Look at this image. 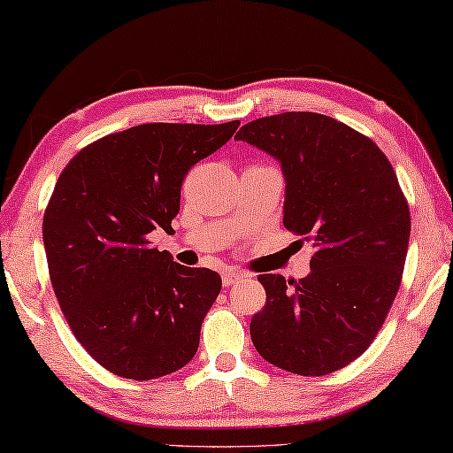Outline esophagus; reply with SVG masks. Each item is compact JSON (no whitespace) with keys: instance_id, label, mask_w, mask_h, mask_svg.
<instances>
[{"instance_id":"1","label":"esophagus","mask_w":453,"mask_h":453,"mask_svg":"<svg viewBox=\"0 0 453 453\" xmlns=\"http://www.w3.org/2000/svg\"><path fill=\"white\" fill-rule=\"evenodd\" d=\"M241 279H244V273H241V271H234V269L222 271V285H225V287H231L234 283H239Z\"/></svg>"}]
</instances>
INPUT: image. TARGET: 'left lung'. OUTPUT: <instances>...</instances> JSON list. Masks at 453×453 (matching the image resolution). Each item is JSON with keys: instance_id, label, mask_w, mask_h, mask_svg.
Returning <instances> with one entry per match:
<instances>
[{"instance_id": "8db88e82", "label": "left lung", "mask_w": 453, "mask_h": 453, "mask_svg": "<svg viewBox=\"0 0 453 453\" xmlns=\"http://www.w3.org/2000/svg\"><path fill=\"white\" fill-rule=\"evenodd\" d=\"M234 140L279 160L283 225L315 247L305 279L258 275L253 345L285 372H337L372 345L402 283L411 222L395 170L373 140L317 112L258 118Z\"/></svg>"}]
</instances>
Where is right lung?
<instances>
[{"instance_id":"add662e5","label":"right lung","mask_w":453,"mask_h":453,"mask_svg":"<svg viewBox=\"0 0 453 453\" xmlns=\"http://www.w3.org/2000/svg\"><path fill=\"white\" fill-rule=\"evenodd\" d=\"M239 124L132 126L81 148L59 174L43 214L51 287L73 337L108 372L146 381L195 357L222 280L174 263L150 233L173 228L184 176Z\"/></svg>"}]
</instances>
